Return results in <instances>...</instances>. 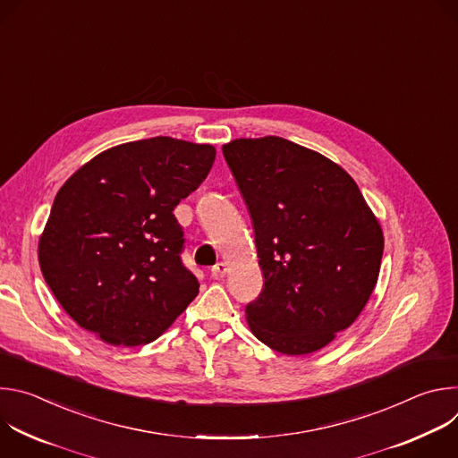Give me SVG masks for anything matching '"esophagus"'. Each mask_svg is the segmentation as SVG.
<instances>
[{
    "mask_svg": "<svg viewBox=\"0 0 458 458\" xmlns=\"http://www.w3.org/2000/svg\"><path fill=\"white\" fill-rule=\"evenodd\" d=\"M228 272V267L225 265V263H217L214 268H212V276L216 277V279H219V277H223L225 274Z\"/></svg>",
    "mask_w": 458,
    "mask_h": 458,
    "instance_id": "obj_1",
    "label": "esophagus"
}]
</instances>
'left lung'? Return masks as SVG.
Listing matches in <instances>:
<instances>
[{
	"label": "left lung",
	"mask_w": 458,
	"mask_h": 458,
	"mask_svg": "<svg viewBox=\"0 0 458 458\" xmlns=\"http://www.w3.org/2000/svg\"><path fill=\"white\" fill-rule=\"evenodd\" d=\"M225 159L248 207L265 286L246 306L251 334L284 355L328 346L378 279L382 228L352 175L277 136L233 140Z\"/></svg>",
	"instance_id": "left-lung-1"
}]
</instances>
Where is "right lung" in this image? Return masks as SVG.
I'll return each mask as SVG.
<instances>
[{
	"label": "right lung",
	"mask_w": 458,
	"mask_h": 458,
	"mask_svg": "<svg viewBox=\"0 0 458 458\" xmlns=\"http://www.w3.org/2000/svg\"><path fill=\"white\" fill-rule=\"evenodd\" d=\"M214 159L212 145L159 136L98 154L59 188L38 259L81 328L114 346L148 344L198 297L174 208Z\"/></svg>",
	"instance_id": "right-lung-1"
}]
</instances>
